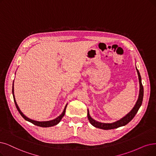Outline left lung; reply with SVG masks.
<instances>
[{
  "mask_svg": "<svg viewBox=\"0 0 156 156\" xmlns=\"http://www.w3.org/2000/svg\"><path fill=\"white\" fill-rule=\"evenodd\" d=\"M136 68L137 73H138V79H139V84H140V91H139V96L137 100V102H136L134 106L132 109V110L126 115L124 116L123 118H120V120H118L116 122H112V123H103V122H100L95 120L91 118V116L90 115L89 109H88V118L89 120V122L93 126L95 127L104 129V130H109V129H116L120 127H122L126 126L129 122L133 120V118L134 117L137 112L138 111L140 108L141 107L142 102H143V87L141 83V77L140 76V73L138 71V70Z\"/></svg>",
  "mask_w": 156,
  "mask_h": 156,
  "instance_id": "1",
  "label": "left lung"
}]
</instances>
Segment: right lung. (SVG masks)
Segmentation results:
<instances>
[{"label": "right lung", "mask_w": 156, "mask_h": 156, "mask_svg": "<svg viewBox=\"0 0 156 156\" xmlns=\"http://www.w3.org/2000/svg\"><path fill=\"white\" fill-rule=\"evenodd\" d=\"M12 93H13V98H14V102L16 105V108L17 109V110L19 112V113L21 115V116L24 118L25 120L33 123L34 125H36L37 126H39V127H52V126H56L57 124H58L60 121L61 120L62 118H63L65 116V111H66V108L67 106V104H66L65 107L64 108L63 111L62 112V113L58 116L57 118H54L53 120H48V121H37V120H32L30 119V118L27 117L26 115H25L21 111V110L20 109L19 107H18V105L16 102V100H15V95H14V80H13V88H12Z\"/></svg>", "instance_id": "right-lung-1"}]
</instances>
